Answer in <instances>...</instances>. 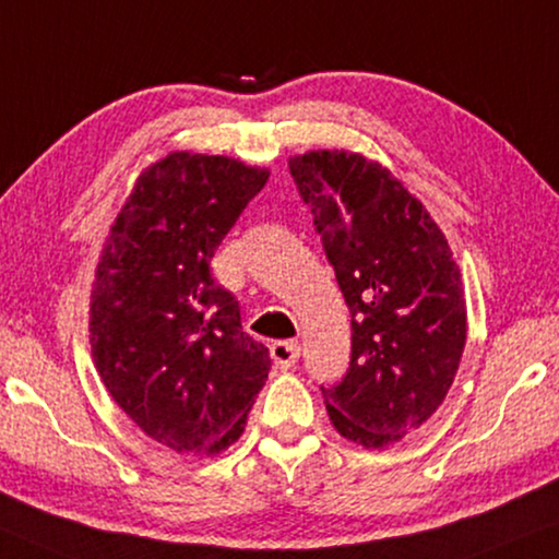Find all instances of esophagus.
<instances>
[{
    "instance_id": "obj_1",
    "label": "esophagus",
    "mask_w": 559,
    "mask_h": 559,
    "mask_svg": "<svg viewBox=\"0 0 559 559\" xmlns=\"http://www.w3.org/2000/svg\"><path fill=\"white\" fill-rule=\"evenodd\" d=\"M298 355H301V347L298 342L286 340V342H276L271 347V357L276 361L278 369H290L298 361Z\"/></svg>"
}]
</instances>
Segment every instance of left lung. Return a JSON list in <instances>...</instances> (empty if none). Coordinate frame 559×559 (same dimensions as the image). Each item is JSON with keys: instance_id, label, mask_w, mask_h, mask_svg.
Returning a JSON list of instances; mask_svg holds the SVG:
<instances>
[{"instance_id": "1", "label": "left lung", "mask_w": 559, "mask_h": 559, "mask_svg": "<svg viewBox=\"0 0 559 559\" xmlns=\"http://www.w3.org/2000/svg\"><path fill=\"white\" fill-rule=\"evenodd\" d=\"M352 313L342 382L321 384L347 440L382 448L443 403L466 344V298L445 235L428 210L361 154L288 159Z\"/></svg>"}]
</instances>
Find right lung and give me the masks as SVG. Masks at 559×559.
Returning a JSON list of instances; mask_svg holds the SVG:
<instances>
[{"label": "right lung", "instance_id": "add662e5", "mask_svg": "<svg viewBox=\"0 0 559 559\" xmlns=\"http://www.w3.org/2000/svg\"><path fill=\"white\" fill-rule=\"evenodd\" d=\"M271 171L175 152L141 171L111 225L91 294V349L106 390L156 443L219 453L240 438L271 355L210 273Z\"/></svg>", "mask_w": 559, "mask_h": 559}]
</instances>
